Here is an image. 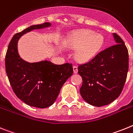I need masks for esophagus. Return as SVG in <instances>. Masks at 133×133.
I'll use <instances>...</instances> for the list:
<instances>
[{"label": "esophagus", "mask_w": 133, "mask_h": 133, "mask_svg": "<svg viewBox=\"0 0 133 133\" xmlns=\"http://www.w3.org/2000/svg\"><path fill=\"white\" fill-rule=\"evenodd\" d=\"M73 70H74V74H77L78 73V67L77 66H74L73 67Z\"/></svg>", "instance_id": "1"}]
</instances>
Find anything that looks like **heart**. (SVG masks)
Returning <instances> with one entry per match:
<instances>
[{
	"label": "heart",
	"mask_w": 133,
	"mask_h": 133,
	"mask_svg": "<svg viewBox=\"0 0 133 133\" xmlns=\"http://www.w3.org/2000/svg\"><path fill=\"white\" fill-rule=\"evenodd\" d=\"M104 39L100 34L91 30H80L68 35L64 41L67 47L77 49L75 57L81 62L94 58L103 47Z\"/></svg>",
	"instance_id": "1"
}]
</instances>
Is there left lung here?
<instances>
[{
  "label": "left lung",
  "instance_id": "1",
  "mask_svg": "<svg viewBox=\"0 0 133 133\" xmlns=\"http://www.w3.org/2000/svg\"><path fill=\"white\" fill-rule=\"evenodd\" d=\"M116 44L79 65L78 74L83 80L79 92L85 101L95 107L112 102L119 96L129 70V53L124 41L113 33Z\"/></svg>",
  "mask_w": 133,
  "mask_h": 133
}]
</instances>
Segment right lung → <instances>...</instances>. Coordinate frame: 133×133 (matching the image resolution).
I'll return each mask as SVG.
<instances>
[{"instance_id":"obj_1","label":"right lung","mask_w":133,"mask_h":133,"mask_svg":"<svg viewBox=\"0 0 133 133\" xmlns=\"http://www.w3.org/2000/svg\"><path fill=\"white\" fill-rule=\"evenodd\" d=\"M51 26L50 23L31 25L16 33L9 43L5 57L6 72L15 94L26 104L39 108L55 102L63 84L73 74L72 65H56L47 60L27 62L20 57L17 44L25 33Z\"/></svg>"}]
</instances>
